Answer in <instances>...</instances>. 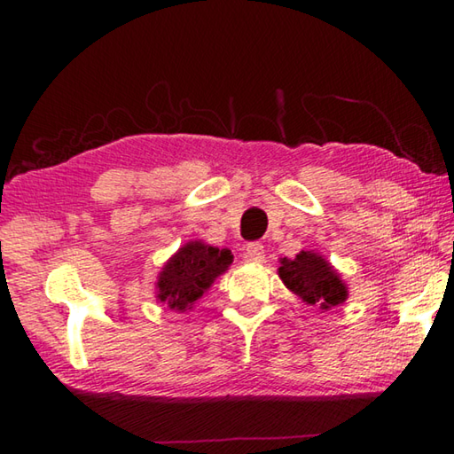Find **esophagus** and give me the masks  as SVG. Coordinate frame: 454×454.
<instances>
[{
	"mask_svg": "<svg viewBox=\"0 0 454 454\" xmlns=\"http://www.w3.org/2000/svg\"><path fill=\"white\" fill-rule=\"evenodd\" d=\"M244 258L250 262H262L264 260V246L258 242H250L244 246Z\"/></svg>",
	"mask_w": 454,
	"mask_h": 454,
	"instance_id": "obj_1",
	"label": "esophagus"
}]
</instances>
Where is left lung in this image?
Wrapping results in <instances>:
<instances>
[{
	"mask_svg": "<svg viewBox=\"0 0 454 454\" xmlns=\"http://www.w3.org/2000/svg\"><path fill=\"white\" fill-rule=\"evenodd\" d=\"M278 276L290 292L304 304L328 310L342 304L348 296L347 284L342 282L325 256L302 250L296 258H280Z\"/></svg>",
	"mask_w": 454,
	"mask_h": 454,
	"instance_id": "obj_1",
	"label": "left lung"
}]
</instances>
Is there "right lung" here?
Wrapping results in <instances>:
<instances>
[{"mask_svg":"<svg viewBox=\"0 0 454 454\" xmlns=\"http://www.w3.org/2000/svg\"><path fill=\"white\" fill-rule=\"evenodd\" d=\"M228 248L192 240L184 244L164 264L156 282L158 302L168 304L176 312H186L194 306L220 274L232 264Z\"/></svg>","mask_w":454,"mask_h":454,"instance_id":"add662e5","label":"right lung"}]
</instances>
